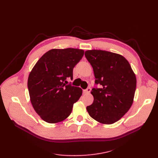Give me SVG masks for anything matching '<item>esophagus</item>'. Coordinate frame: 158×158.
<instances>
[{
	"instance_id": "1",
	"label": "esophagus",
	"mask_w": 158,
	"mask_h": 158,
	"mask_svg": "<svg viewBox=\"0 0 158 158\" xmlns=\"http://www.w3.org/2000/svg\"><path fill=\"white\" fill-rule=\"evenodd\" d=\"M90 91H91V88H87L86 89H84V90H83V93H84L85 94H88V93L90 92Z\"/></svg>"
}]
</instances>
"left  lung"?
I'll list each match as a JSON object with an SVG mask.
<instances>
[{
  "label": "left lung",
  "instance_id": "1",
  "mask_svg": "<svg viewBox=\"0 0 158 158\" xmlns=\"http://www.w3.org/2000/svg\"><path fill=\"white\" fill-rule=\"evenodd\" d=\"M92 65L95 81L92 89V104L86 107L96 121L111 124L119 120L133 102L136 78L129 63L120 54L101 50H91L85 53Z\"/></svg>",
  "mask_w": 158,
  "mask_h": 158
}]
</instances>
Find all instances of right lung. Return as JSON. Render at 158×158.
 I'll return each mask as SVG.
<instances>
[{
  "mask_svg": "<svg viewBox=\"0 0 158 158\" xmlns=\"http://www.w3.org/2000/svg\"><path fill=\"white\" fill-rule=\"evenodd\" d=\"M83 55L84 51L77 48L52 49L32 69L27 81L31 102L44 121L54 123L66 119L82 95L80 88L66 85V80L73 79V69Z\"/></svg>",
  "mask_w": 158,
  "mask_h": 158,
  "instance_id": "1",
  "label": "right lung"
}]
</instances>
